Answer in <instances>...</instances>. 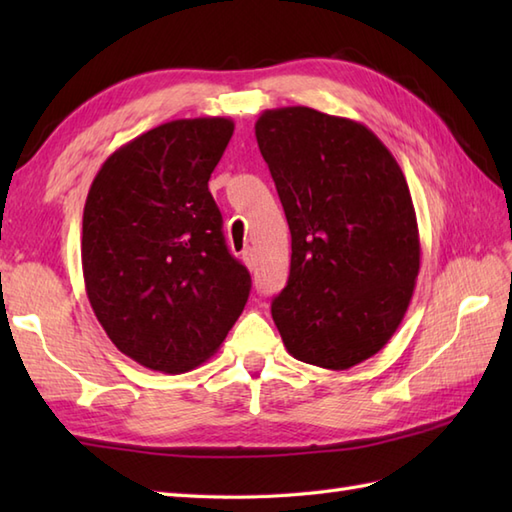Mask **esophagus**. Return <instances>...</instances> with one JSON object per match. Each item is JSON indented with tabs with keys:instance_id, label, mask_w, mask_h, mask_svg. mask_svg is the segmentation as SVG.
<instances>
[{
	"instance_id": "esophagus-1",
	"label": "esophagus",
	"mask_w": 512,
	"mask_h": 512,
	"mask_svg": "<svg viewBox=\"0 0 512 512\" xmlns=\"http://www.w3.org/2000/svg\"><path fill=\"white\" fill-rule=\"evenodd\" d=\"M242 262L248 266V268H255V253L250 248H246L242 253Z\"/></svg>"
}]
</instances>
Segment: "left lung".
<instances>
[{"label":"left lung","mask_w":512,"mask_h":512,"mask_svg":"<svg viewBox=\"0 0 512 512\" xmlns=\"http://www.w3.org/2000/svg\"><path fill=\"white\" fill-rule=\"evenodd\" d=\"M255 136L292 237L277 330L299 361L350 369L383 350L416 288L407 180L372 129L350 118L279 107L257 118Z\"/></svg>","instance_id":"8db88e82"}]
</instances>
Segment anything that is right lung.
Wrapping results in <instances>:
<instances>
[{
	"instance_id": "obj_1",
	"label": "right lung",
	"mask_w": 512,
	"mask_h": 512,
	"mask_svg": "<svg viewBox=\"0 0 512 512\" xmlns=\"http://www.w3.org/2000/svg\"><path fill=\"white\" fill-rule=\"evenodd\" d=\"M233 129L220 116L149 129L103 162L85 200L90 306L118 350L156 372L204 363L248 301L250 275L209 191Z\"/></svg>"
}]
</instances>
